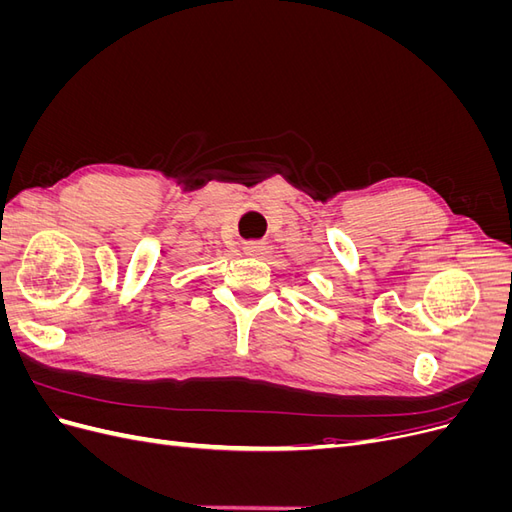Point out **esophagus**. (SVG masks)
I'll list each match as a JSON object with an SVG mask.
<instances>
[{
	"label": "esophagus",
	"instance_id": "1",
	"mask_svg": "<svg viewBox=\"0 0 512 512\" xmlns=\"http://www.w3.org/2000/svg\"><path fill=\"white\" fill-rule=\"evenodd\" d=\"M243 252H245L247 256H260L262 252H265V245H262L260 241H252V243H245V247H243Z\"/></svg>",
	"mask_w": 512,
	"mask_h": 512
}]
</instances>
